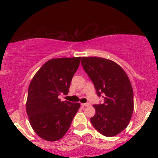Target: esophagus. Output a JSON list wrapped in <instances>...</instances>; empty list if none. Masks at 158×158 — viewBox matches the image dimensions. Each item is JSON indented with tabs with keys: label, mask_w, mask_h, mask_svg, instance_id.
I'll return each instance as SVG.
<instances>
[{
	"label": "esophagus",
	"mask_w": 158,
	"mask_h": 158,
	"mask_svg": "<svg viewBox=\"0 0 158 158\" xmlns=\"http://www.w3.org/2000/svg\"><path fill=\"white\" fill-rule=\"evenodd\" d=\"M81 106H83V107H88V106H90V102H87V103H81Z\"/></svg>",
	"instance_id": "34e87169"
}]
</instances>
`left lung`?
Returning a JSON list of instances; mask_svg holds the SVG:
<instances>
[{
  "label": "left lung",
  "mask_w": 158,
  "mask_h": 158,
  "mask_svg": "<svg viewBox=\"0 0 158 158\" xmlns=\"http://www.w3.org/2000/svg\"><path fill=\"white\" fill-rule=\"evenodd\" d=\"M81 65L93 81L102 104L94 105L96 114L90 122L96 129L106 137H114L123 131L131 120L134 110V93L124 70L109 59L82 57Z\"/></svg>",
  "instance_id": "1"
}]
</instances>
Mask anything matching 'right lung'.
Returning <instances> with one entry per match:
<instances>
[{"label":"right lung","mask_w":158,"mask_h":158,"mask_svg":"<svg viewBox=\"0 0 158 158\" xmlns=\"http://www.w3.org/2000/svg\"><path fill=\"white\" fill-rule=\"evenodd\" d=\"M81 57L59 58L47 61L30 81L26 103L27 114L35 132L47 141H56L68 131L79 103L61 102L67 95Z\"/></svg>","instance_id":"1"}]
</instances>
